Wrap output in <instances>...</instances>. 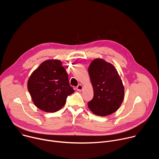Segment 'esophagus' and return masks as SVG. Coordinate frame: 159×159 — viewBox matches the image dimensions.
Returning <instances> with one entry per match:
<instances>
[{"label": "esophagus", "mask_w": 159, "mask_h": 159, "mask_svg": "<svg viewBox=\"0 0 159 159\" xmlns=\"http://www.w3.org/2000/svg\"><path fill=\"white\" fill-rule=\"evenodd\" d=\"M76 89L78 90V91H82V90L83 89V86L81 84L78 85V86L77 87Z\"/></svg>", "instance_id": "34e87169"}]
</instances>
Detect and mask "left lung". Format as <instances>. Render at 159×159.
I'll return each instance as SVG.
<instances>
[{"instance_id": "obj_1", "label": "left lung", "mask_w": 159, "mask_h": 159, "mask_svg": "<svg viewBox=\"0 0 159 159\" xmlns=\"http://www.w3.org/2000/svg\"><path fill=\"white\" fill-rule=\"evenodd\" d=\"M88 72L94 89V97L88 102V107L100 116L116 111L123 101L125 88L115 67L97 58L90 63Z\"/></svg>"}]
</instances>
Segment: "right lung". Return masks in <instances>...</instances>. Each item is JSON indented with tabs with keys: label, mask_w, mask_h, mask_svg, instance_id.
I'll return each instance as SVG.
<instances>
[{
	"label": "right lung",
	"mask_w": 159,
	"mask_h": 159,
	"mask_svg": "<svg viewBox=\"0 0 159 159\" xmlns=\"http://www.w3.org/2000/svg\"><path fill=\"white\" fill-rule=\"evenodd\" d=\"M61 61H43L31 75L28 89L34 105L39 109L55 112L66 103L67 97L74 93Z\"/></svg>",
	"instance_id": "obj_1"
}]
</instances>
